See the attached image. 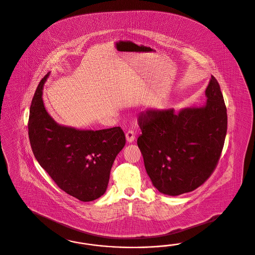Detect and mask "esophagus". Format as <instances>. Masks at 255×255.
Masks as SVG:
<instances>
[{
  "mask_svg": "<svg viewBox=\"0 0 255 255\" xmlns=\"http://www.w3.org/2000/svg\"><path fill=\"white\" fill-rule=\"evenodd\" d=\"M125 135H126V140L128 141L129 143H131L135 139V134L132 130H129L128 132H126Z\"/></svg>",
  "mask_w": 255,
  "mask_h": 255,
  "instance_id": "esophagus-1",
  "label": "esophagus"
}]
</instances>
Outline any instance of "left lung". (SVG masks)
<instances>
[{"mask_svg": "<svg viewBox=\"0 0 255 255\" xmlns=\"http://www.w3.org/2000/svg\"><path fill=\"white\" fill-rule=\"evenodd\" d=\"M207 102L178 113L148 109L138 116L137 145L146 171L159 192L178 196L198 188L217 167L227 132V109L214 76Z\"/></svg>", "mask_w": 255, "mask_h": 255, "instance_id": "obj_1", "label": "left lung"}]
</instances>
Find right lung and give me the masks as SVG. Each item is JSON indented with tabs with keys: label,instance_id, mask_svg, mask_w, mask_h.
I'll return each mask as SVG.
<instances>
[{
	"label": "right lung",
	"instance_id": "1",
	"mask_svg": "<svg viewBox=\"0 0 255 255\" xmlns=\"http://www.w3.org/2000/svg\"><path fill=\"white\" fill-rule=\"evenodd\" d=\"M40 81L30 107L28 133L39 165L63 191L91 202L106 191L115 158L125 145L121 127L78 130L54 122L45 109Z\"/></svg>",
	"mask_w": 255,
	"mask_h": 255
}]
</instances>
